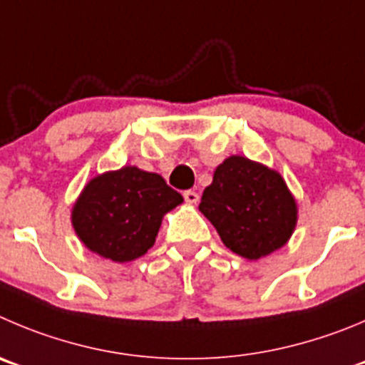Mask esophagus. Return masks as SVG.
<instances>
[{"label": "esophagus", "instance_id": "obj_1", "mask_svg": "<svg viewBox=\"0 0 365 365\" xmlns=\"http://www.w3.org/2000/svg\"><path fill=\"white\" fill-rule=\"evenodd\" d=\"M183 198H185V202L189 203V205H196V203L200 202V196L196 190H185V192H183Z\"/></svg>", "mask_w": 365, "mask_h": 365}]
</instances>
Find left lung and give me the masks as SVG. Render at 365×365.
Segmentation results:
<instances>
[{
	"label": "left lung",
	"instance_id": "1",
	"mask_svg": "<svg viewBox=\"0 0 365 365\" xmlns=\"http://www.w3.org/2000/svg\"><path fill=\"white\" fill-rule=\"evenodd\" d=\"M200 210L225 247L250 261L284 247L297 225V203L282 176L236 155L216 167Z\"/></svg>",
	"mask_w": 365,
	"mask_h": 365
}]
</instances>
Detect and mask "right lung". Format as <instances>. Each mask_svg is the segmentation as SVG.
<instances>
[{
  "instance_id": "1",
  "label": "right lung",
  "mask_w": 365,
  "mask_h": 365,
  "mask_svg": "<svg viewBox=\"0 0 365 365\" xmlns=\"http://www.w3.org/2000/svg\"><path fill=\"white\" fill-rule=\"evenodd\" d=\"M182 202V194L160 175L125 165L86 183L71 210V225L91 252L125 263L155 245L163 214Z\"/></svg>"
}]
</instances>
